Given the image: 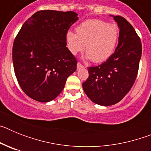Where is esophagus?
Segmentation results:
<instances>
[{
	"label": "esophagus",
	"instance_id": "1",
	"mask_svg": "<svg viewBox=\"0 0 151 151\" xmlns=\"http://www.w3.org/2000/svg\"><path fill=\"white\" fill-rule=\"evenodd\" d=\"M82 68H84L83 65L80 63H77V69H82Z\"/></svg>",
	"mask_w": 151,
	"mask_h": 151
}]
</instances>
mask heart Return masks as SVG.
I'll return each mask as SVG.
<instances>
[{
	"mask_svg": "<svg viewBox=\"0 0 151 151\" xmlns=\"http://www.w3.org/2000/svg\"><path fill=\"white\" fill-rule=\"evenodd\" d=\"M76 34L68 32L66 35L67 47L76 55L84 50L86 59L101 63L113 54L119 38V29L115 23H107L100 19H88L78 25Z\"/></svg>",
	"mask_w": 151,
	"mask_h": 151,
	"instance_id": "heart-1",
	"label": "heart"
}]
</instances>
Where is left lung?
Returning a JSON list of instances; mask_svg holds the SVG:
<instances>
[{
  "label": "left lung",
  "mask_w": 151,
  "mask_h": 151,
  "mask_svg": "<svg viewBox=\"0 0 151 151\" xmlns=\"http://www.w3.org/2000/svg\"><path fill=\"white\" fill-rule=\"evenodd\" d=\"M119 29L118 45L106 62L88 68L89 76L82 88L94 103L111 106L121 101L132 87L141 57V39L125 18L110 15Z\"/></svg>",
  "instance_id": "1"
}]
</instances>
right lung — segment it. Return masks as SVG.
Instances as JSON below:
<instances>
[{
  "mask_svg": "<svg viewBox=\"0 0 151 151\" xmlns=\"http://www.w3.org/2000/svg\"><path fill=\"white\" fill-rule=\"evenodd\" d=\"M78 19L73 11L41 10L25 22L13 46V63L19 85L38 102L55 99L77 60L66 47V35Z\"/></svg>",
  "mask_w": 151,
  "mask_h": 151,
  "instance_id": "add662e5",
  "label": "right lung"
}]
</instances>
